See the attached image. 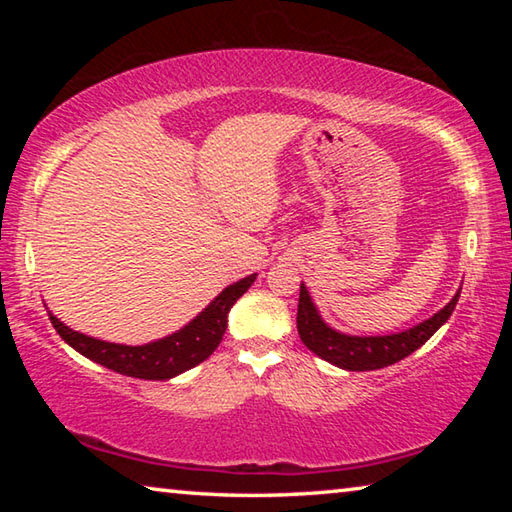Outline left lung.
I'll return each instance as SVG.
<instances>
[{
    "instance_id": "obj_1",
    "label": "left lung",
    "mask_w": 512,
    "mask_h": 512,
    "mask_svg": "<svg viewBox=\"0 0 512 512\" xmlns=\"http://www.w3.org/2000/svg\"><path fill=\"white\" fill-rule=\"evenodd\" d=\"M461 296V289L454 293V298L447 305L422 323L413 325L404 332L384 334V336H352L343 334L339 329L329 327L318 307L311 300L305 284H300L298 300V334L300 341L316 354L336 368L343 370H379L409 357L411 352L422 348L433 334L443 327Z\"/></svg>"
}]
</instances>
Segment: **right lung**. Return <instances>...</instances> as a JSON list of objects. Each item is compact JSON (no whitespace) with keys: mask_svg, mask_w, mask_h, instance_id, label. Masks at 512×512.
Wrapping results in <instances>:
<instances>
[{"mask_svg":"<svg viewBox=\"0 0 512 512\" xmlns=\"http://www.w3.org/2000/svg\"><path fill=\"white\" fill-rule=\"evenodd\" d=\"M255 277L257 273L241 277L239 282L225 287L201 314L189 320L185 327H180L178 332L144 345H121L94 339V336L81 334L65 323H60L51 311L49 320L60 334V339L72 345L76 352H81L90 361L101 363V366L126 377L164 381L198 366V363H203L219 348L225 327H228V314L232 305L250 289Z\"/></svg>","mask_w":512,"mask_h":512,"instance_id":"right-lung-1","label":"right lung"}]
</instances>
